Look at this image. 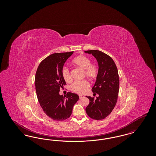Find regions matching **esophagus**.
Returning <instances> with one entry per match:
<instances>
[{
    "label": "esophagus",
    "instance_id": "esophagus-1",
    "mask_svg": "<svg viewBox=\"0 0 156 156\" xmlns=\"http://www.w3.org/2000/svg\"><path fill=\"white\" fill-rule=\"evenodd\" d=\"M79 98H80V99H82V98H83V96H82V95H79Z\"/></svg>",
    "mask_w": 156,
    "mask_h": 156
}]
</instances>
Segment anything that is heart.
<instances>
[{
	"label": "heart",
	"mask_w": 156,
	"mask_h": 156,
	"mask_svg": "<svg viewBox=\"0 0 156 156\" xmlns=\"http://www.w3.org/2000/svg\"><path fill=\"white\" fill-rule=\"evenodd\" d=\"M72 64L78 67L84 72V75L89 80H94L98 74V68L94 64L91 63L89 58L85 55H81L75 57L72 61ZM62 76L63 79L69 82L72 81V76L69 70L67 68H64L62 70ZM89 87L88 82L87 81H75L71 85V90L75 93L78 94H83Z\"/></svg>",
	"instance_id": "1"
}]
</instances>
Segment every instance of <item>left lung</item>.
<instances>
[{
	"instance_id": "left-lung-1",
	"label": "left lung",
	"mask_w": 156,
	"mask_h": 156,
	"mask_svg": "<svg viewBox=\"0 0 156 156\" xmlns=\"http://www.w3.org/2000/svg\"><path fill=\"white\" fill-rule=\"evenodd\" d=\"M92 54L98 63V74L92 91L99 96L97 99L87 97L89 104L85 109L92 119L102 120L113 111L119 94V77L116 66L110 56L99 50L85 51Z\"/></svg>"
}]
</instances>
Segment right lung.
I'll list each match as a JSON object with an SVG mask.
<instances>
[{
  "label": "right lung",
  "instance_id": "add662e5",
  "mask_svg": "<svg viewBox=\"0 0 156 156\" xmlns=\"http://www.w3.org/2000/svg\"><path fill=\"white\" fill-rule=\"evenodd\" d=\"M74 51L54 53L43 59L38 66L35 77L37 99L45 113L54 120H64L70 117L79 96L68 92L60 95V88L66 84L62 70L67 59Z\"/></svg>",
  "mask_w": 156,
  "mask_h": 156
}]
</instances>
